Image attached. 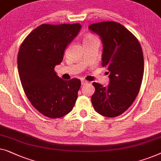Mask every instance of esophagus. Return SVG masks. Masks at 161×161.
Returning <instances> with one entry per match:
<instances>
[{"instance_id": "1", "label": "esophagus", "mask_w": 161, "mask_h": 161, "mask_svg": "<svg viewBox=\"0 0 161 161\" xmlns=\"http://www.w3.org/2000/svg\"><path fill=\"white\" fill-rule=\"evenodd\" d=\"M88 83V81H86V80H81V84L82 85H85V84H86V83Z\"/></svg>"}]
</instances>
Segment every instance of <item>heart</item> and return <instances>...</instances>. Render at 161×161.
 I'll use <instances>...</instances> for the list:
<instances>
[{"instance_id": "obj_1", "label": "heart", "mask_w": 161, "mask_h": 161, "mask_svg": "<svg viewBox=\"0 0 161 161\" xmlns=\"http://www.w3.org/2000/svg\"><path fill=\"white\" fill-rule=\"evenodd\" d=\"M95 40H98L97 38V37H95L94 35L92 34H88L84 37V39H83V42H90V41H93Z\"/></svg>"}]
</instances>
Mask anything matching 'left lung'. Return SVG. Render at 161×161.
<instances>
[{
  "label": "left lung",
  "instance_id": "8db88e82",
  "mask_svg": "<svg viewBox=\"0 0 161 161\" xmlns=\"http://www.w3.org/2000/svg\"><path fill=\"white\" fill-rule=\"evenodd\" d=\"M88 28L101 38L102 64L110 73L108 86L93 83V107L100 115L116 117L129 109L139 94L144 73L142 49L136 37L120 23L102 22Z\"/></svg>",
  "mask_w": 161,
  "mask_h": 161
}]
</instances>
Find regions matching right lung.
I'll list each match as a JSON object with an SVG mask.
<instances>
[{
	"label": "right lung",
	"mask_w": 161,
	"mask_h": 161,
	"mask_svg": "<svg viewBox=\"0 0 161 161\" xmlns=\"http://www.w3.org/2000/svg\"><path fill=\"white\" fill-rule=\"evenodd\" d=\"M81 29L80 24H43L30 32L20 46L17 67L21 83L32 105L43 115L59 118L75 105L80 80H64L54 71L67 46Z\"/></svg>",
	"instance_id": "right-lung-1"
}]
</instances>
